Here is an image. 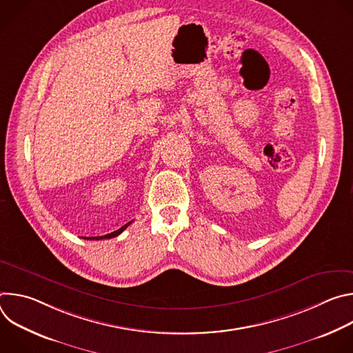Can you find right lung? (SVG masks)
I'll list each match as a JSON object with an SVG mask.
<instances>
[{
  "label": "right lung",
  "mask_w": 353,
  "mask_h": 353,
  "mask_svg": "<svg viewBox=\"0 0 353 353\" xmlns=\"http://www.w3.org/2000/svg\"><path fill=\"white\" fill-rule=\"evenodd\" d=\"M131 222H132V221H131ZM131 222L125 223L124 226H121L120 229H117V230H116V232H113V233H109V234H105V236H99V237H97V236H96V237H88V239H89V240H92V239H93V240H102V239H112V237H116V236H119V234H120V233H121V232H123V230H124V229H125Z\"/></svg>",
  "instance_id": "right-lung-1"
}]
</instances>
